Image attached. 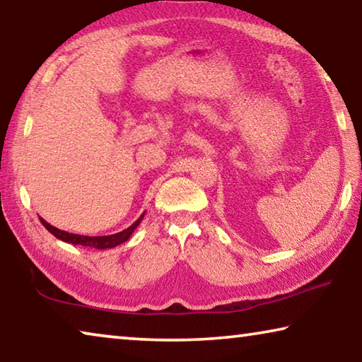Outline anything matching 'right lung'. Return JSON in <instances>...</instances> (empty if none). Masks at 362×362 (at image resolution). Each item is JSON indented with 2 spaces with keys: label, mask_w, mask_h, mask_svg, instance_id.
Returning <instances> with one entry per match:
<instances>
[{
  "label": "right lung",
  "mask_w": 362,
  "mask_h": 362,
  "mask_svg": "<svg viewBox=\"0 0 362 362\" xmlns=\"http://www.w3.org/2000/svg\"><path fill=\"white\" fill-rule=\"evenodd\" d=\"M145 216V212L140 216L136 222H134L129 228L122 230L119 233H115V235H107V236H84V235H75V233H69L64 230H59L56 226H52L51 223H47L45 218H41V223L46 226V230L49 233H52L57 240L64 241V243H70V244H79V246L84 247H94V249H112L115 246H119L121 243L127 241L134 233V230L137 228L139 223L142 222V218Z\"/></svg>",
  "instance_id": "right-lung-1"
}]
</instances>
